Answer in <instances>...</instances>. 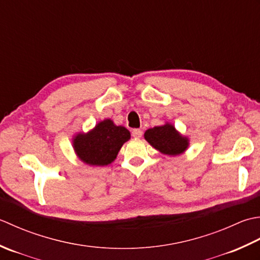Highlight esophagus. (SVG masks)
Here are the masks:
<instances>
[{"label": "esophagus", "mask_w": 260, "mask_h": 260, "mask_svg": "<svg viewBox=\"0 0 260 260\" xmlns=\"http://www.w3.org/2000/svg\"><path fill=\"white\" fill-rule=\"evenodd\" d=\"M132 137H134V138H141L142 137V131L140 129H134V130H132Z\"/></svg>", "instance_id": "1"}]
</instances>
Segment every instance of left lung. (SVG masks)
I'll return each instance as SVG.
<instances>
[{"label":"left lung","instance_id":"left-lung-1","mask_svg":"<svg viewBox=\"0 0 260 260\" xmlns=\"http://www.w3.org/2000/svg\"><path fill=\"white\" fill-rule=\"evenodd\" d=\"M144 136L151 147L167 156L182 155L189 146L188 137L183 136L169 122L146 130Z\"/></svg>","mask_w":260,"mask_h":260}]
</instances>
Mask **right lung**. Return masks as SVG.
<instances>
[{"mask_svg":"<svg viewBox=\"0 0 260 260\" xmlns=\"http://www.w3.org/2000/svg\"><path fill=\"white\" fill-rule=\"evenodd\" d=\"M130 131L116 125L111 119L100 121L87 132H78L72 144L78 159L88 166H107L115 160L124 142L130 139Z\"/></svg>","mask_w":260,"mask_h":260,"instance_id":"add662e5","label":"right lung"}]
</instances>
